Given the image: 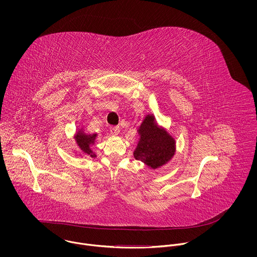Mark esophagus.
<instances>
[{"label":"esophagus","instance_id":"obj_1","mask_svg":"<svg viewBox=\"0 0 257 257\" xmlns=\"http://www.w3.org/2000/svg\"><path fill=\"white\" fill-rule=\"evenodd\" d=\"M110 134L112 135H117L119 133V126L118 125H112L110 127Z\"/></svg>","mask_w":257,"mask_h":257}]
</instances>
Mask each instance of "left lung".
Returning <instances> with one entry per match:
<instances>
[{"label":"left lung","mask_w":257,"mask_h":257,"mask_svg":"<svg viewBox=\"0 0 257 257\" xmlns=\"http://www.w3.org/2000/svg\"><path fill=\"white\" fill-rule=\"evenodd\" d=\"M139 134L141 136L134 155L155 169L166 164L175 153V141L154 122V116L148 114L142 122Z\"/></svg>","instance_id":"left-lung-1"}]
</instances>
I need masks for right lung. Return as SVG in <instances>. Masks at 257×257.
<instances>
[{"instance_id": "1", "label": "right lung", "mask_w": 257, "mask_h": 257, "mask_svg": "<svg viewBox=\"0 0 257 257\" xmlns=\"http://www.w3.org/2000/svg\"><path fill=\"white\" fill-rule=\"evenodd\" d=\"M96 138H97L96 134H94V135H85V134H83L81 132H79L76 135V137H75L79 148L83 151V153H85L87 155H90L91 157H95L96 156L92 152V150L90 148L91 145H94Z\"/></svg>"}]
</instances>
